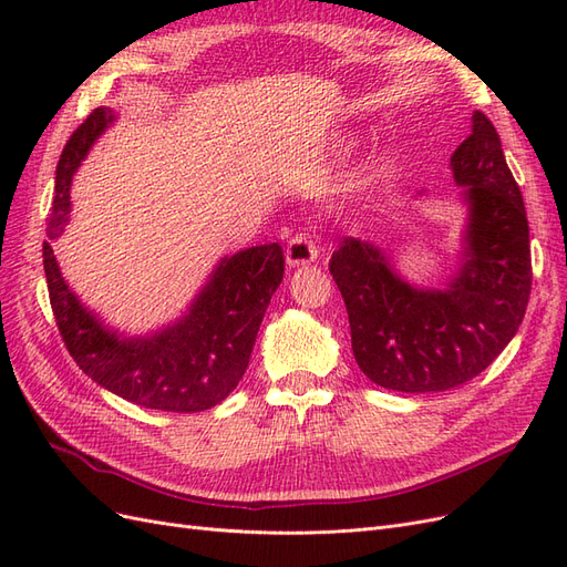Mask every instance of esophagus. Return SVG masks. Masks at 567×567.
I'll list each match as a JSON object with an SVG mask.
<instances>
[{"label": "esophagus", "instance_id": "esophagus-1", "mask_svg": "<svg viewBox=\"0 0 567 567\" xmlns=\"http://www.w3.org/2000/svg\"><path fill=\"white\" fill-rule=\"evenodd\" d=\"M317 262V246L305 234H298L290 238L286 248V265L288 267H305Z\"/></svg>", "mask_w": 567, "mask_h": 567}]
</instances>
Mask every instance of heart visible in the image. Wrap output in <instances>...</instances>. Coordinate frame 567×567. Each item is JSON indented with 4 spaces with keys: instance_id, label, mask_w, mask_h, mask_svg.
<instances>
[{
    "instance_id": "1",
    "label": "heart",
    "mask_w": 567,
    "mask_h": 567,
    "mask_svg": "<svg viewBox=\"0 0 567 567\" xmlns=\"http://www.w3.org/2000/svg\"><path fill=\"white\" fill-rule=\"evenodd\" d=\"M350 148V142H346V144H340V151H348Z\"/></svg>"
}]
</instances>
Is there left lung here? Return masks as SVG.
Masks as SVG:
<instances>
[{"instance_id": "1", "label": "left lung", "mask_w": 567, "mask_h": 567, "mask_svg": "<svg viewBox=\"0 0 567 567\" xmlns=\"http://www.w3.org/2000/svg\"><path fill=\"white\" fill-rule=\"evenodd\" d=\"M466 205L458 262L440 288L416 286L385 250L342 238L329 269L346 300L357 367L398 392H442L485 371L518 333L529 286V227L502 140L475 111L452 153Z\"/></svg>"}]
</instances>
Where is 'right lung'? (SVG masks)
Instances as JSON below:
<instances>
[{
  "instance_id": "right-lung-1",
  "label": "right lung",
  "mask_w": 567,
  "mask_h": 567,
  "mask_svg": "<svg viewBox=\"0 0 567 567\" xmlns=\"http://www.w3.org/2000/svg\"><path fill=\"white\" fill-rule=\"evenodd\" d=\"M115 113L99 106L68 140L56 165V196L42 248L51 310L75 364L132 404L194 411L219 404L244 379L267 305L284 279L279 244L225 255L186 310L158 329L132 336L106 323L63 279L51 241L71 221L73 177Z\"/></svg>"
}]
</instances>
